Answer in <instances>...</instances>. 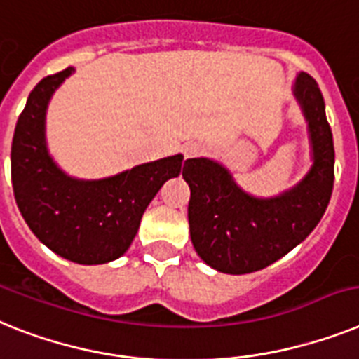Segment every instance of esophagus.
Here are the masks:
<instances>
[{
	"mask_svg": "<svg viewBox=\"0 0 359 359\" xmlns=\"http://www.w3.org/2000/svg\"><path fill=\"white\" fill-rule=\"evenodd\" d=\"M198 151H201V147L195 146V144H191V146H186L184 156L186 158H191V156H197Z\"/></svg>",
	"mask_w": 359,
	"mask_h": 359,
	"instance_id": "34e87169",
	"label": "esophagus"
}]
</instances>
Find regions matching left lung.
<instances>
[{
  "instance_id": "left-lung-1",
  "label": "left lung",
  "mask_w": 359,
  "mask_h": 359,
  "mask_svg": "<svg viewBox=\"0 0 359 359\" xmlns=\"http://www.w3.org/2000/svg\"><path fill=\"white\" fill-rule=\"evenodd\" d=\"M296 96L309 120L314 165L296 188L276 198L241 191L231 175L208 158H188L182 177L189 186L188 221L195 252L224 273L257 272L287 255L321 221L334 188V142L323 95L301 72Z\"/></svg>"
}]
</instances>
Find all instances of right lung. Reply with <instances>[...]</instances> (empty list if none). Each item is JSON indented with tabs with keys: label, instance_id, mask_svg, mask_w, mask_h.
I'll return each mask as SVG.
<instances>
[{
	"label": "right lung",
	"instance_id": "1",
	"mask_svg": "<svg viewBox=\"0 0 359 359\" xmlns=\"http://www.w3.org/2000/svg\"><path fill=\"white\" fill-rule=\"evenodd\" d=\"M72 71L43 78L29 95L12 138V189L21 215L47 248L72 263L102 264L126 254L147 204L165 180L179 177L182 155L104 180L63 175L45 147V109Z\"/></svg>",
	"mask_w": 359,
	"mask_h": 359
}]
</instances>
